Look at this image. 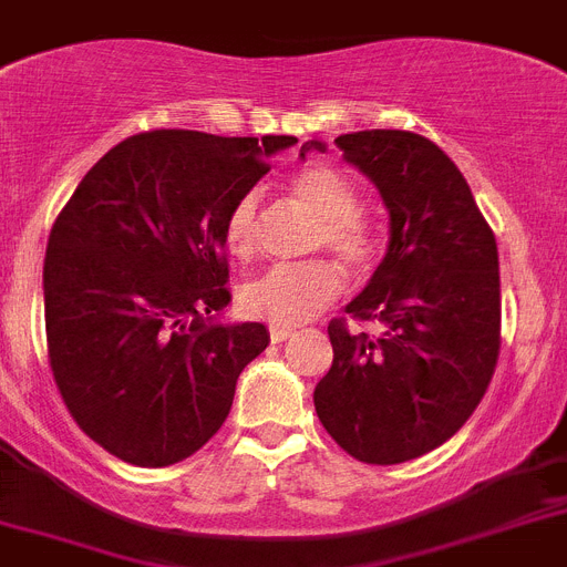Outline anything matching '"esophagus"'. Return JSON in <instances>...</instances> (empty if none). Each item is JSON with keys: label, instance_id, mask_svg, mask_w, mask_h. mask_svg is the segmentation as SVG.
I'll use <instances>...</instances> for the list:
<instances>
[{"label": "esophagus", "instance_id": "obj_1", "mask_svg": "<svg viewBox=\"0 0 567 567\" xmlns=\"http://www.w3.org/2000/svg\"><path fill=\"white\" fill-rule=\"evenodd\" d=\"M297 333V328H290V324H270V342H285Z\"/></svg>", "mask_w": 567, "mask_h": 567}]
</instances>
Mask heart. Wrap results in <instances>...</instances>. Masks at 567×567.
I'll list each match as a JSON object with an SVG mask.
<instances>
[{"label": "heart", "instance_id": "1", "mask_svg": "<svg viewBox=\"0 0 567 567\" xmlns=\"http://www.w3.org/2000/svg\"><path fill=\"white\" fill-rule=\"evenodd\" d=\"M290 190L308 214L317 216L311 248H328L344 268L365 270L377 254L371 223L359 214L357 188L331 165H308L290 182ZM259 236V196L248 190L230 205L223 225L225 248L236 259H250ZM342 293V277L328 259L274 265L243 288L245 311L274 324H302Z\"/></svg>", "mask_w": 567, "mask_h": 567}]
</instances>
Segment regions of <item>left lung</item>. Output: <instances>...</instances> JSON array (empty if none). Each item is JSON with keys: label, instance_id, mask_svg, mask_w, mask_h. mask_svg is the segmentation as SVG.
Listing matches in <instances>:
<instances>
[{"label": "left lung", "instance_id": "8db88e82", "mask_svg": "<svg viewBox=\"0 0 567 567\" xmlns=\"http://www.w3.org/2000/svg\"><path fill=\"white\" fill-rule=\"evenodd\" d=\"M337 147L377 185L388 254L344 305L377 333L331 319V371L313 391L337 445L368 465L416 460L476 411L499 357V254L460 167L411 131H359ZM305 151H324L311 140Z\"/></svg>", "mask_w": 567, "mask_h": 567}]
</instances>
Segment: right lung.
<instances>
[{
    "label": "right lung",
    "instance_id": "1",
    "mask_svg": "<svg viewBox=\"0 0 567 567\" xmlns=\"http://www.w3.org/2000/svg\"><path fill=\"white\" fill-rule=\"evenodd\" d=\"M293 136L147 131L111 147L51 228L45 333L76 425L140 467L188 460L228 420L262 322L223 324V225Z\"/></svg>",
    "mask_w": 567,
    "mask_h": 567
}]
</instances>
